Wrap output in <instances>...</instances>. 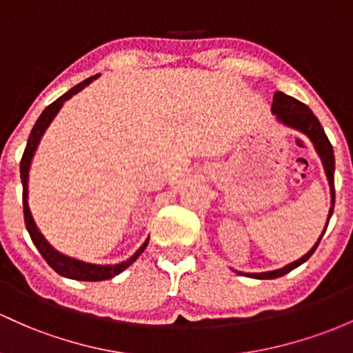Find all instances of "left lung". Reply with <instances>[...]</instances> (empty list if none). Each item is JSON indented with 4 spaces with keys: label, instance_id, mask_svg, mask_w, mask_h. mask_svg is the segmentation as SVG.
Listing matches in <instances>:
<instances>
[{
    "label": "left lung",
    "instance_id": "obj_1",
    "mask_svg": "<svg viewBox=\"0 0 353 353\" xmlns=\"http://www.w3.org/2000/svg\"><path fill=\"white\" fill-rule=\"evenodd\" d=\"M271 111L272 114L276 116V119H278L281 124H284V126L293 128V130H296L299 132H303L305 136H308L310 141L313 143L314 150H316L318 157H320L321 163H323L325 173H327L328 183H330V196H332V200H330L332 207H330L328 210L327 223H325V229H323V234H325V230H327L328 227L330 217H332L333 214V207H335V175H333V173H335V157H333V148L330 145L320 121H318L316 116L313 114L312 109H310L306 104H303V102H299L298 99H294V97L291 96H286V94L283 92H276L274 97H272ZM323 234H321L320 239L316 241V244H314L313 248L305 254V256L299 257V259L294 261V263L286 264V266L281 269H274V271H266V272H241V271H236V272L237 274L248 276V278H256V279L281 278V276L288 274V272L293 271V269H296L298 266H301L303 263H306V261L312 257V254L316 251Z\"/></svg>",
    "mask_w": 353,
    "mask_h": 353
}]
</instances>
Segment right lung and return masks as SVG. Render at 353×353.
<instances>
[{
  "label": "right lung",
  "instance_id": "right-lung-1",
  "mask_svg": "<svg viewBox=\"0 0 353 353\" xmlns=\"http://www.w3.org/2000/svg\"><path fill=\"white\" fill-rule=\"evenodd\" d=\"M99 77V74L92 75V77L85 79L82 81L81 84H77L75 87H72L70 90H67L63 96H60L59 99L52 102L50 105L43 109L39 119H37L35 126H33L32 132H30L28 143H26L25 153L21 157V163H20V175H21V185H23V214H25V223L26 229H28L30 237H32L33 244L35 248L39 249V252L43 256V259L47 261L48 266H50L54 271L59 272L60 276L69 279H77V281H104V279H111L114 276L123 272L124 269L130 268L139 256L141 252L145 251L148 242L150 239H146L145 244L138 249L130 259L123 261L119 264H108V266H102V264H90V263H84V261L74 259V257L65 256V254L59 252L55 248H52L50 242L43 237V234L40 232L39 227H37L35 221H33L32 210H30L28 205V173H30V165H32L33 157H35V151L39 148V143L43 136V132L47 131V128L50 126V123L54 121V117L57 116V112L60 111V108L63 105V102L69 101L72 96H75L77 92H81L85 85H89L90 82L96 81Z\"/></svg>",
  "mask_w": 353,
  "mask_h": 353
}]
</instances>
